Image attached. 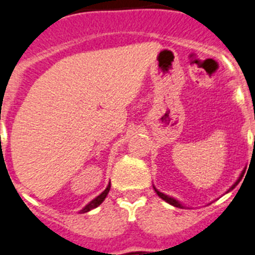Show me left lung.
<instances>
[{
    "label": "left lung",
    "instance_id": "1",
    "mask_svg": "<svg viewBox=\"0 0 255 255\" xmlns=\"http://www.w3.org/2000/svg\"><path fill=\"white\" fill-rule=\"evenodd\" d=\"M242 178H243V175H240V178H239V179H238V182H236V183H235V184H234V185H233V187H231V188H230V189H229V190H233V189H234V188H235V187H236V185H238V183H239V182H240V179H242ZM153 189H155V192H156V193H157V196H159V197H160V198H162V199H164V201H165V202H167V203H170V205L175 206V207H179V208H184V207H183V206H182V205H180V203H179V202H178V201H176V199L171 198V197H167V196H166V194H164V193H161V192H159V190L156 189V188H153Z\"/></svg>",
    "mask_w": 255,
    "mask_h": 255
}]
</instances>
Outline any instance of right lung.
I'll list each match as a JSON object with an SVG mask.
<instances>
[{
    "instance_id": "obj_1",
    "label": "right lung",
    "mask_w": 255,
    "mask_h": 255,
    "mask_svg": "<svg viewBox=\"0 0 255 255\" xmlns=\"http://www.w3.org/2000/svg\"><path fill=\"white\" fill-rule=\"evenodd\" d=\"M109 189H111V184L108 185L107 189H105L104 192H103V193L100 194V196H98L95 199H93V201H91L90 203H89V205L85 206V207L81 210V213L89 212V211H91V210H93V208H96L99 205H102V202L104 201L105 197H107V194L109 193Z\"/></svg>"
}]
</instances>
